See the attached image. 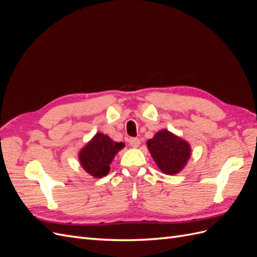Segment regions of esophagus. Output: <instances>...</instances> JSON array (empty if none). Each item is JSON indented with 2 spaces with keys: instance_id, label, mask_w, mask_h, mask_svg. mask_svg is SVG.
<instances>
[{
  "instance_id": "34e87169",
  "label": "esophagus",
  "mask_w": 257,
  "mask_h": 257,
  "mask_svg": "<svg viewBox=\"0 0 257 257\" xmlns=\"http://www.w3.org/2000/svg\"><path fill=\"white\" fill-rule=\"evenodd\" d=\"M128 144H130V146H131V147L137 148V147H139V145H141V139H139V138H134V137H132V138H130V139H128Z\"/></svg>"
}]
</instances>
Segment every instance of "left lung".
I'll return each instance as SVG.
<instances>
[{
  "instance_id": "8db88e82",
  "label": "left lung",
  "mask_w": 257,
  "mask_h": 257,
  "mask_svg": "<svg viewBox=\"0 0 257 257\" xmlns=\"http://www.w3.org/2000/svg\"><path fill=\"white\" fill-rule=\"evenodd\" d=\"M154 162L166 175L181 172L191 157V147L182 138L167 130H161L147 142Z\"/></svg>"
}]
</instances>
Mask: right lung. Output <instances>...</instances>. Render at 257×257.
<instances>
[{
	"label": "right lung",
	"instance_id": "obj_1",
	"mask_svg": "<svg viewBox=\"0 0 257 257\" xmlns=\"http://www.w3.org/2000/svg\"><path fill=\"white\" fill-rule=\"evenodd\" d=\"M123 143H115L109 136L97 133L79 152L80 165L94 178L105 177L110 170V164L122 148Z\"/></svg>",
	"mask_w": 257,
	"mask_h": 257
}]
</instances>
